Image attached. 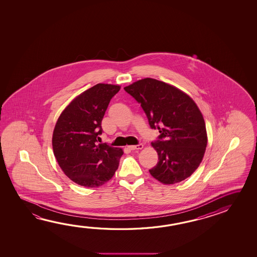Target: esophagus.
Here are the masks:
<instances>
[{
    "mask_svg": "<svg viewBox=\"0 0 257 257\" xmlns=\"http://www.w3.org/2000/svg\"><path fill=\"white\" fill-rule=\"evenodd\" d=\"M128 148L132 150V151H134V150H141V149L144 148V144H137V145H130V146H128Z\"/></svg>",
    "mask_w": 257,
    "mask_h": 257,
    "instance_id": "esophagus-1",
    "label": "esophagus"
}]
</instances>
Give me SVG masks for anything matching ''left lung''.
Returning a JSON list of instances; mask_svg holds the SVG:
<instances>
[{
  "label": "left lung",
  "instance_id": "1",
  "mask_svg": "<svg viewBox=\"0 0 257 257\" xmlns=\"http://www.w3.org/2000/svg\"><path fill=\"white\" fill-rule=\"evenodd\" d=\"M144 109L158 140L152 143L158 153L151 175L163 184H175L189 178L202 162L207 144L202 113L192 98L164 82L144 78L125 86Z\"/></svg>",
  "mask_w": 257,
  "mask_h": 257
}]
</instances>
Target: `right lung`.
Returning <instances> with one entry per match:
<instances>
[{
  "label": "right lung",
  "mask_w": 257,
  "mask_h": 257,
  "mask_svg": "<svg viewBox=\"0 0 257 257\" xmlns=\"http://www.w3.org/2000/svg\"><path fill=\"white\" fill-rule=\"evenodd\" d=\"M120 86L97 84L77 96L59 115L52 147L59 167L75 183L96 188L112 179L122 155L121 148L97 144L102 120Z\"/></svg>",
  "instance_id": "1"
}]
</instances>
